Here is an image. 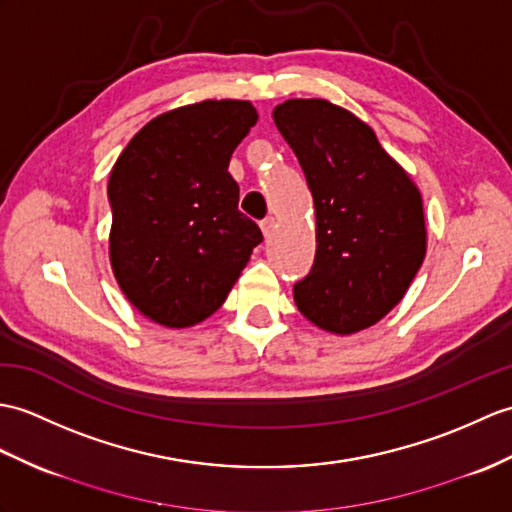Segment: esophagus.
Wrapping results in <instances>:
<instances>
[{"label": "esophagus", "instance_id": "obj_1", "mask_svg": "<svg viewBox=\"0 0 512 512\" xmlns=\"http://www.w3.org/2000/svg\"><path fill=\"white\" fill-rule=\"evenodd\" d=\"M259 227H261V231H264V235H266V237H270V235H272V231H275V227H277V222H275V218L268 216V218L261 220Z\"/></svg>", "mask_w": 512, "mask_h": 512}]
</instances>
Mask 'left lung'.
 <instances>
[{"instance_id":"1","label":"left lung","mask_w":512,"mask_h":512,"mask_svg":"<svg viewBox=\"0 0 512 512\" xmlns=\"http://www.w3.org/2000/svg\"><path fill=\"white\" fill-rule=\"evenodd\" d=\"M275 124L299 159L316 209V257L294 285L299 312L331 334L382 320L427 246L423 200L373 128L327 100H288Z\"/></svg>"}]
</instances>
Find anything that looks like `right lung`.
I'll use <instances>...</instances> for the list:
<instances>
[{
	"label": "right lung",
	"mask_w": 512,
	"mask_h": 512,
	"mask_svg": "<svg viewBox=\"0 0 512 512\" xmlns=\"http://www.w3.org/2000/svg\"><path fill=\"white\" fill-rule=\"evenodd\" d=\"M255 124L251 102L187 104L154 117L115 161L111 266L126 299L154 323L183 329L209 318L264 240L237 209L229 174Z\"/></svg>",
	"instance_id": "right-lung-1"
}]
</instances>
